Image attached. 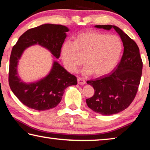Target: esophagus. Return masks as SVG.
<instances>
[{"label": "esophagus", "mask_w": 150, "mask_h": 150, "mask_svg": "<svg viewBox=\"0 0 150 150\" xmlns=\"http://www.w3.org/2000/svg\"><path fill=\"white\" fill-rule=\"evenodd\" d=\"M77 82H78V83L79 85H85V83H86V82H85V81L83 79V78H81V77H78V79H77Z\"/></svg>", "instance_id": "esophagus-1"}]
</instances>
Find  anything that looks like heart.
I'll return each instance as SVG.
<instances>
[{
    "mask_svg": "<svg viewBox=\"0 0 150 150\" xmlns=\"http://www.w3.org/2000/svg\"><path fill=\"white\" fill-rule=\"evenodd\" d=\"M123 44L117 35L87 32L76 36L74 43L66 42L62 56L67 70L75 71L85 62L83 73L103 77L112 71L120 60Z\"/></svg>",
    "mask_w": 150,
    "mask_h": 150,
    "instance_id": "obj_1",
    "label": "heart"
}]
</instances>
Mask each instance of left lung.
Masks as SVG:
<instances>
[{"label": "left lung", "mask_w": 150, "mask_h": 150, "mask_svg": "<svg viewBox=\"0 0 150 150\" xmlns=\"http://www.w3.org/2000/svg\"><path fill=\"white\" fill-rule=\"evenodd\" d=\"M96 28L115 29L120 35L124 53L120 63L110 75L87 81L95 94L86 99L91 110L103 115H111L125 110L135 98L142 77L143 63L136 43L118 27L96 25Z\"/></svg>", "instance_id": "1"}]
</instances>
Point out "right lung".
Masks as SVG:
<instances>
[{"label": "right lung", "instance_id": "right-lung-1", "mask_svg": "<svg viewBox=\"0 0 150 150\" xmlns=\"http://www.w3.org/2000/svg\"><path fill=\"white\" fill-rule=\"evenodd\" d=\"M69 28L59 24H45L29 29L19 38L12 47L10 57L8 83L20 102L37 110H45L56 106L62 100L64 90L77 84V77L54 61L49 74L34 83H25L19 77L18 64L24 50L40 45L49 50L53 57L60 56L61 49Z\"/></svg>", "mask_w": 150, "mask_h": 150}]
</instances>
